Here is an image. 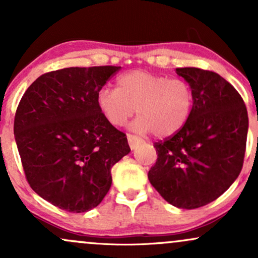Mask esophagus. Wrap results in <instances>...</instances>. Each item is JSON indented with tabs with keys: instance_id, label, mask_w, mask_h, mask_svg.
<instances>
[{
	"instance_id": "obj_1",
	"label": "esophagus",
	"mask_w": 258,
	"mask_h": 258,
	"mask_svg": "<svg viewBox=\"0 0 258 258\" xmlns=\"http://www.w3.org/2000/svg\"><path fill=\"white\" fill-rule=\"evenodd\" d=\"M127 139H128V144H130V147H131V149H135V148L137 147L139 143H142L141 138L137 137V136H135V135H131V133H128V135H127Z\"/></svg>"
}]
</instances>
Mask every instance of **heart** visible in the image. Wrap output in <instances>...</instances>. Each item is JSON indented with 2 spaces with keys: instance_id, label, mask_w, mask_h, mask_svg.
I'll return each mask as SVG.
<instances>
[{
  "instance_id": "heart-1",
  "label": "heart",
  "mask_w": 258,
  "mask_h": 258,
  "mask_svg": "<svg viewBox=\"0 0 258 258\" xmlns=\"http://www.w3.org/2000/svg\"><path fill=\"white\" fill-rule=\"evenodd\" d=\"M97 105L112 126H123L137 111L133 128L167 138L179 132L190 117L194 94L183 79H167L146 70L121 75L116 88H102Z\"/></svg>"
}]
</instances>
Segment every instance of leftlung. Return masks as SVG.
Returning <instances> with one entry per match:
<instances>
[{
  "label": "left lung",
  "mask_w": 258,
  "mask_h": 258,
  "mask_svg": "<svg viewBox=\"0 0 258 258\" xmlns=\"http://www.w3.org/2000/svg\"><path fill=\"white\" fill-rule=\"evenodd\" d=\"M190 85L194 108L185 126L154 143L158 159L149 182L171 205L197 209L221 197L244 164L247 110L238 91L218 74L178 68Z\"/></svg>",
  "instance_id": "obj_1"
}]
</instances>
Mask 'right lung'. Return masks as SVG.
<instances>
[{
	"mask_svg": "<svg viewBox=\"0 0 258 258\" xmlns=\"http://www.w3.org/2000/svg\"><path fill=\"white\" fill-rule=\"evenodd\" d=\"M121 67L65 68L41 75L25 91L14 137L32 190L80 214L98 206L111 185V167L130 149L110 125L97 94Z\"/></svg>",
	"mask_w": 258,
	"mask_h": 258,
	"instance_id": "1",
	"label": "right lung"
}]
</instances>
